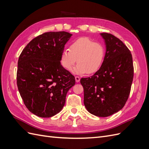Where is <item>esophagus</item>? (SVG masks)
<instances>
[{
    "label": "esophagus",
    "instance_id": "esophagus-1",
    "mask_svg": "<svg viewBox=\"0 0 149 149\" xmlns=\"http://www.w3.org/2000/svg\"><path fill=\"white\" fill-rule=\"evenodd\" d=\"M75 80H76V82L78 83V82H79V81H80V78L79 77V76H76Z\"/></svg>",
    "mask_w": 149,
    "mask_h": 149
}]
</instances>
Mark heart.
Wrapping results in <instances>:
<instances>
[{
	"mask_svg": "<svg viewBox=\"0 0 149 149\" xmlns=\"http://www.w3.org/2000/svg\"><path fill=\"white\" fill-rule=\"evenodd\" d=\"M106 56V48L100 42L88 37H81L72 42L69 48H65L61 54L62 66L68 71L74 69V73L83 74L96 73L102 66Z\"/></svg>",
	"mask_w": 149,
	"mask_h": 149,
	"instance_id": "1",
	"label": "heart"
}]
</instances>
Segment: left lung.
Wrapping results in <instances>:
<instances>
[{
	"label": "left lung",
	"instance_id": "obj_1",
	"mask_svg": "<svg viewBox=\"0 0 149 149\" xmlns=\"http://www.w3.org/2000/svg\"><path fill=\"white\" fill-rule=\"evenodd\" d=\"M101 35L106 47L104 61L92 76L82 78L84 104L98 117H107L123 109L133 81L132 56L124 43L112 34Z\"/></svg>",
	"mask_w": 149,
	"mask_h": 149
}]
</instances>
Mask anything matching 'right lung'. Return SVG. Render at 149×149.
Returning <instances> with one entry per match:
<instances>
[{"label":"right lung","instance_id":"add662e5","mask_svg":"<svg viewBox=\"0 0 149 149\" xmlns=\"http://www.w3.org/2000/svg\"><path fill=\"white\" fill-rule=\"evenodd\" d=\"M72 34L46 32L33 38L18 61L17 83L26 108L40 118H50L65 106L75 78L61 65V54Z\"/></svg>","mask_w":149,"mask_h":149}]
</instances>
